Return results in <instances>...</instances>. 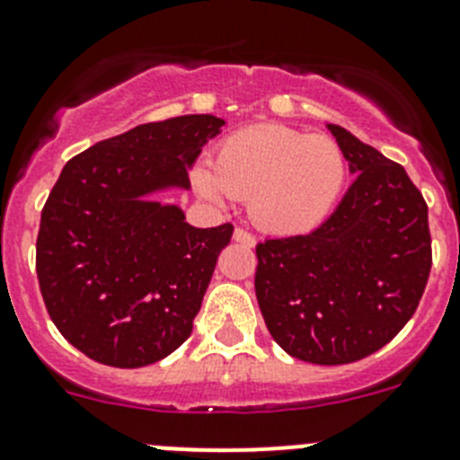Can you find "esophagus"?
I'll return each instance as SVG.
<instances>
[{"mask_svg": "<svg viewBox=\"0 0 460 460\" xmlns=\"http://www.w3.org/2000/svg\"><path fill=\"white\" fill-rule=\"evenodd\" d=\"M234 240H235V243H240V245H245V247H254V243H256L254 235H252L250 231H245V229H235L234 231Z\"/></svg>", "mask_w": 460, "mask_h": 460, "instance_id": "34e87169", "label": "esophagus"}]
</instances>
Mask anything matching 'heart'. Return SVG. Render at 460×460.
<instances>
[{
  "instance_id": "obj_1",
  "label": "heart",
  "mask_w": 460,
  "mask_h": 460,
  "mask_svg": "<svg viewBox=\"0 0 460 460\" xmlns=\"http://www.w3.org/2000/svg\"><path fill=\"white\" fill-rule=\"evenodd\" d=\"M349 158L334 139L281 123H256L225 137L213 167L199 164L201 197L247 199L250 217L272 235H302L328 220L349 183Z\"/></svg>"
}]
</instances>
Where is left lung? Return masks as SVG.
I'll return each mask as SVG.
<instances>
[{
  "label": "left lung",
  "mask_w": 460,
  "mask_h": 460,
  "mask_svg": "<svg viewBox=\"0 0 460 460\" xmlns=\"http://www.w3.org/2000/svg\"><path fill=\"white\" fill-rule=\"evenodd\" d=\"M358 179L307 235L256 245V300L291 358L349 364L411 321L431 272L429 208L401 164L328 123Z\"/></svg>",
  "instance_id": "1"
}]
</instances>
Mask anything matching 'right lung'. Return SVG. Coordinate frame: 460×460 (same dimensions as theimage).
Masks as SVG:
<instances>
[{"mask_svg": "<svg viewBox=\"0 0 460 460\" xmlns=\"http://www.w3.org/2000/svg\"><path fill=\"white\" fill-rule=\"evenodd\" d=\"M225 119L185 114L102 139L61 169L40 213L36 272L49 318L86 358L137 369L192 332L234 226L197 229L176 204Z\"/></svg>", "mask_w": 460, "mask_h": 460, "instance_id": "add662e5", "label": "right lung"}]
</instances>
